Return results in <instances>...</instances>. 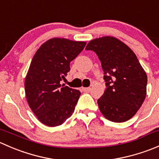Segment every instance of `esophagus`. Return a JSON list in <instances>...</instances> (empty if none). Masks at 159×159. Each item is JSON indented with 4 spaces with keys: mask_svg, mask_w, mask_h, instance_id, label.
<instances>
[{
    "mask_svg": "<svg viewBox=\"0 0 159 159\" xmlns=\"http://www.w3.org/2000/svg\"><path fill=\"white\" fill-rule=\"evenodd\" d=\"M82 90L84 91H85V92H89V91H90V90H91V88H82Z\"/></svg>",
    "mask_w": 159,
    "mask_h": 159,
    "instance_id": "esophagus-1",
    "label": "esophagus"
}]
</instances>
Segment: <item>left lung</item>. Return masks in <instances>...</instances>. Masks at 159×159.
Segmentation results:
<instances>
[{
    "label": "left lung",
    "mask_w": 159,
    "mask_h": 159,
    "mask_svg": "<svg viewBox=\"0 0 159 159\" xmlns=\"http://www.w3.org/2000/svg\"><path fill=\"white\" fill-rule=\"evenodd\" d=\"M86 50L94 51L102 63L106 89L98 100L105 118L124 122L132 118L146 97L147 75L135 54L113 37L96 38Z\"/></svg>",
    "instance_id": "1"
}]
</instances>
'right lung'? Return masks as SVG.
Returning <instances> with one entry per match:
<instances>
[{"mask_svg":"<svg viewBox=\"0 0 159 159\" xmlns=\"http://www.w3.org/2000/svg\"><path fill=\"white\" fill-rule=\"evenodd\" d=\"M84 41L54 38L36 51L25 78V94L30 109L49 127L63 124L73 114L81 92L61 84L70 62L85 47Z\"/></svg>","mask_w":159,"mask_h":159,"instance_id":"add662e5","label":"right lung"}]
</instances>
